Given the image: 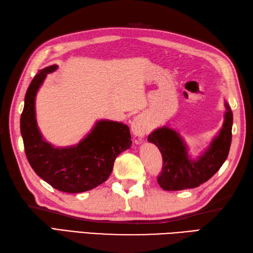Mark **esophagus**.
Listing matches in <instances>:
<instances>
[{"label": "esophagus", "instance_id": "34e87169", "mask_svg": "<svg viewBox=\"0 0 253 253\" xmlns=\"http://www.w3.org/2000/svg\"><path fill=\"white\" fill-rule=\"evenodd\" d=\"M150 130V125L146 117L143 115L139 114L133 117L131 122V131L137 137H143L146 133H148Z\"/></svg>", "mask_w": 253, "mask_h": 253}]
</instances>
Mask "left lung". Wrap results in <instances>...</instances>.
Returning <instances> with one entry per match:
<instances>
[{
	"label": "left lung",
	"mask_w": 253,
	"mask_h": 253,
	"mask_svg": "<svg viewBox=\"0 0 253 253\" xmlns=\"http://www.w3.org/2000/svg\"><path fill=\"white\" fill-rule=\"evenodd\" d=\"M226 112L218 135L197 160L188 155L187 146L179 133L169 127H161L148 136L163 158V168L158 176L161 188L168 191L190 189L208 181L226 161L232 143L233 112L225 102Z\"/></svg>",
	"instance_id": "left-lung-1"
}]
</instances>
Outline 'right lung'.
Segmentation results:
<instances>
[{
	"mask_svg": "<svg viewBox=\"0 0 253 253\" xmlns=\"http://www.w3.org/2000/svg\"><path fill=\"white\" fill-rule=\"evenodd\" d=\"M57 65L41 69L30 83L20 116L26 157L36 174L55 189L84 192L109 178L117 155L131 146L129 127L123 123L101 120L76 146L55 148L42 138L36 120V95L46 74Z\"/></svg>",
	"mask_w": 253,
	"mask_h": 253,
	"instance_id": "obj_1",
	"label": "right lung"
}]
</instances>
